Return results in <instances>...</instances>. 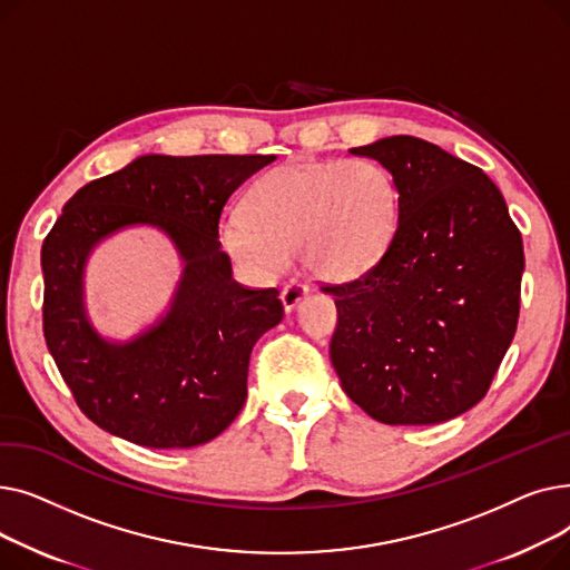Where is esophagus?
Returning <instances> with one entry per match:
<instances>
[{
    "label": "esophagus",
    "instance_id": "obj_1",
    "mask_svg": "<svg viewBox=\"0 0 570 570\" xmlns=\"http://www.w3.org/2000/svg\"><path fill=\"white\" fill-rule=\"evenodd\" d=\"M309 293V288L303 282H288L282 291V305L286 312H293L297 307V303L303 301V297Z\"/></svg>",
    "mask_w": 570,
    "mask_h": 570
}]
</instances>
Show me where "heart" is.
<instances>
[{
    "instance_id": "b5f03b06",
    "label": "heart",
    "mask_w": 570,
    "mask_h": 570,
    "mask_svg": "<svg viewBox=\"0 0 570 570\" xmlns=\"http://www.w3.org/2000/svg\"><path fill=\"white\" fill-rule=\"evenodd\" d=\"M243 215L222 224V245L252 275L277 277L301 254L318 277L348 279L391 239L397 189L372 159L288 161L256 177Z\"/></svg>"
}]
</instances>
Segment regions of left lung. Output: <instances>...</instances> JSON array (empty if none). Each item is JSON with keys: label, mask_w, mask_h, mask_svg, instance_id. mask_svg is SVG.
Segmentation results:
<instances>
[{"label": "left lung", "mask_w": 570, "mask_h": 570, "mask_svg": "<svg viewBox=\"0 0 570 570\" xmlns=\"http://www.w3.org/2000/svg\"><path fill=\"white\" fill-rule=\"evenodd\" d=\"M353 155L393 175L383 254L335 295L331 361L344 393L385 425H432L481 402L513 342L522 235L492 179L445 149L393 136Z\"/></svg>", "instance_id": "8db88e82"}]
</instances>
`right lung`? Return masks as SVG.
I'll list each match as a JSON object with an SVG mask.
<instances>
[{"label":"right lung","mask_w":570,"mask_h":570,"mask_svg":"<svg viewBox=\"0 0 570 570\" xmlns=\"http://www.w3.org/2000/svg\"><path fill=\"white\" fill-rule=\"evenodd\" d=\"M273 155H147L69 198L41 247L43 337L78 404L101 430L147 448L222 434L247 400L249 355L284 307L277 288L230 277L219 219L230 194ZM129 223L164 227L186 258L171 312L129 345L104 343L81 309V265Z\"/></svg>","instance_id":"obj_1"}]
</instances>
